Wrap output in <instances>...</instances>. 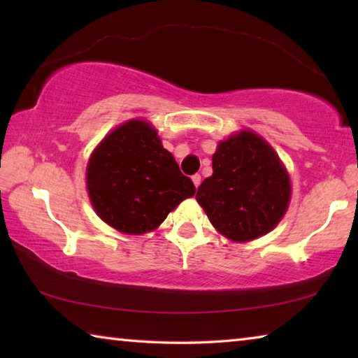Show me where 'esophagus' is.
I'll list each match as a JSON object with an SVG mask.
<instances>
[{"label":"esophagus","mask_w":358,"mask_h":358,"mask_svg":"<svg viewBox=\"0 0 358 358\" xmlns=\"http://www.w3.org/2000/svg\"><path fill=\"white\" fill-rule=\"evenodd\" d=\"M201 181H202V177H201V175H199V173L192 175V183H194V186H196V187L201 186Z\"/></svg>","instance_id":"esophagus-1"}]
</instances>
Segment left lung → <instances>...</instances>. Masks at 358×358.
<instances>
[{
	"label": "left lung",
	"mask_w": 358,
	"mask_h": 358,
	"mask_svg": "<svg viewBox=\"0 0 358 358\" xmlns=\"http://www.w3.org/2000/svg\"><path fill=\"white\" fill-rule=\"evenodd\" d=\"M213 175L196 199L217 232L245 243L262 237L282 220L290 201V178L275 150L252 131L217 143Z\"/></svg>",
	"instance_id": "obj_1"
}]
</instances>
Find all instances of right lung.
Wrapping results in <instances>:
<instances>
[{"label":"right lung","instance_id":"obj_1","mask_svg":"<svg viewBox=\"0 0 358 358\" xmlns=\"http://www.w3.org/2000/svg\"><path fill=\"white\" fill-rule=\"evenodd\" d=\"M87 187L96 213L128 235L155 230L167 215L196 194L148 121L120 124L93 151Z\"/></svg>","mask_w":358,"mask_h":358}]
</instances>
